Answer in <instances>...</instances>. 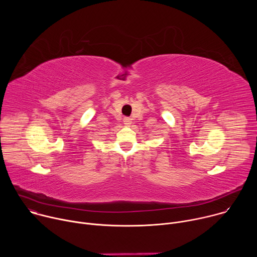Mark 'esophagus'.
<instances>
[{"mask_svg":"<svg viewBox=\"0 0 257 257\" xmlns=\"http://www.w3.org/2000/svg\"><path fill=\"white\" fill-rule=\"evenodd\" d=\"M123 122H124V124H125L126 126H129V125L132 123V120H131L130 118H128V117H125V118L123 119Z\"/></svg>","mask_w":257,"mask_h":257,"instance_id":"1","label":"esophagus"}]
</instances>
